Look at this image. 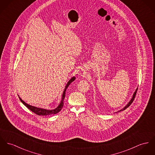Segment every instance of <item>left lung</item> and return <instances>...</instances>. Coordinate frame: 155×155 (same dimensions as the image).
Here are the masks:
<instances>
[{
    "label": "left lung",
    "instance_id": "left-lung-1",
    "mask_svg": "<svg viewBox=\"0 0 155 155\" xmlns=\"http://www.w3.org/2000/svg\"><path fill=\"white\" fill-rule=\"evenodd\" d=\"M137 89L138 88H137L136 89V91L134 92V94H133V97H132V98L131 99V100L130 101V102L126 105V106H125V107H124L123 109H121V110H120V111H119L118 112H119V111H123V110H126L127 107H129L130 105L131 104V103H133V101H134V98H135V97H136V93H137Z\"/></svg>",
    "mask_w": 155,
    "mask_h": 155
}]
</instances>
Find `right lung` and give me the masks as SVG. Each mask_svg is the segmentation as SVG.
Wrapping results in <instances>:
<instances>
[{
  "label": "right lung",
  "mask_w": 155,
  "mask_h": 155,
  "mask_svg": "<svg viewBox=\"0 0 155 155\" xmlns=\"http://www.w3.org/2000/svg\"><path fill=\"white\" fill-rule=\"evenodd\" d=\"M75 79V78L74 77H73L72 78H71V79L68 82V83L65 86L64 91L63 92L62 97V100L60 103V105L54 110H45V109H43V108H37V107H34V106H30V105L26 104V103H25L20 97H19V98L20 100L21 101V102L24 104L26 107H27L28 108H29L31 111H32V112H34V113H35L36 114H37L38 116H48V115H51V114H55L58 113V112H60V111L61 110V109L62 108L63 106H64V98H65V92H66L67 88H68L69 85L71 83L72 81H74V80Z\"/></svg>",
  "instance_id": "add662e5"
}]
</instances>
